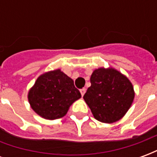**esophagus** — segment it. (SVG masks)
<instances>
[{"instance_id": "esophagus-1", "label": "esophagus", "mask_w": 157, "mask_h": 157, "mask_svg": "<svg viewBox=\"0 0 157 157\" xmlns=\"http://www.w3.org/2000/svg\"><path fill=\"white\" fill-rule=\"evenodd\" d=\"M86 88H82L80 90V92H81V94H82V97H83V96H84V94L86 93Z\"/></svg>"}]
</instances>
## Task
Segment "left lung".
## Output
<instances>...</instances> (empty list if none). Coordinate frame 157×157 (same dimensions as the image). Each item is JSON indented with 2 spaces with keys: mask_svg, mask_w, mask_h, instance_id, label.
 Masks as SVG:
<instances>
[{
  "mask_svg": "<svg viewBox=\"0 0 157 157\" xmlns=\"http://www.w3.org/2000/svg\"><path fill=\"white\" fill-rule=\"evenodd\" d=\"M90 82L83 98L93 117L106 124L121 119L135 98L134 86L128 77L112 67H100L93 71Z\"/></svg>",
  "mask_w": 157,
  "mask_h": 157,
  "instance_id": "8db88e82",
  "label": "left lung"
}]
</instances>
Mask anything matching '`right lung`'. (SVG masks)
<instances>
[{"label": "right lung", "instance_id": "1", "mask_svg": "<svg viewBox=\"0 0 157 157\" xmlns=\"http://www.w3.org/2000/svg\"><path fill=\"white\" fill-rule=\"evenodd\" d=\"M81 98L73 80L60 69L39 75L28 93L33 110L40 117L49 120L64 117L72 103Z\"/></svg>", "mask_w": 157, "mask_h": 157}]
</instances>
